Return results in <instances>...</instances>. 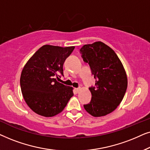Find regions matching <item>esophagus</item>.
Wrapping results in <instances>:
<instances>
[{
  "instance_id": "34e87169",
  "label": "esophagus",
  "mask_w": 150,
  "mask_h": 150,
  "mask_svg": "<svg viewBox=\"0 0 150 150\" xmlns=\"http://www.w3.org/2000/svg\"><path fill=\"white\" fill-rule=\"evenodd\" d=\"M81 87L76 88V92H79V91H80V90H81Z\"/></svg>"
}]
</instances>
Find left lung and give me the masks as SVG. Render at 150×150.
<instances>
[{"label":"left lung","mask_w":150,"mask_h":150,"mask_svg":"<svg viewBox=\"0 0 150 150\" xmlns=\"http://www.w3.org/2000/svg\"><path fill=\"white\" fill-rule=\"evenodd\" d=\"M81 53L96 79V87L89 88L91 102L84 108L93 117L105 116L115 110L124 97L128 86L126 71L115 51L102 42L84 45Z\"/></svg>","instance_id":"left-lung-1"}]
</instances>
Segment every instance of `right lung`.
Masks as SVG:
<instances>
[{
	"mask_svg": "<svg viewBox=\"0 0 150 150\" xmlns=\"http://www.w3.org/2000/svg\"><path fill=\"white\" fill-rule=\"evenodd\" d=\"M74 46L44 45L29 59L20 76V87L26 103L44 117L60 113L74 95L73 88L57 81L63 75V65Z\"/></svg>",
	"mask_w": 150,
	"mask_h": 150,
	"instance_id": "add662e5",
	"label": "right lung"
}]
</instances>
